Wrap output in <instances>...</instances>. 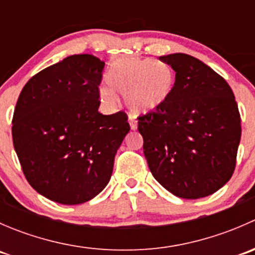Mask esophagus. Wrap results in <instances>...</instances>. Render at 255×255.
Returning <instances> with one entry per match:
<instances>
[{
  "instance_id": "34e87169",
  "label": "esophagus",
  "mask_w": 255,
  "mask_h": 255,
  "mask_svg": "<svg viewBox=\"0 0 255 255\" xmlns=\"http://www.w3.org/2000/svg\"><path fill=\"white\" fill-rule=\"evenodd\" d=\"M128 122H129L130 129H132V130L137 129V122H135V121H134V118L129 117V120H128Z\"/></svg>"
}]
</instances>
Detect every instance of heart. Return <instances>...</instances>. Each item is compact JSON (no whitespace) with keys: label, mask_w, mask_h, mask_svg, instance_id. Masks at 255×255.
<instances>
[{"label":"heart","mask_w":255,"mask_h":255,"mask_svg":"<svg viewBox=\"0 0 255 255\" xmlns=\"http://www.w3.org/2000/svg\"><path fill=\"white\" fill-rule=\"evenodd\" d=\"M107 84L100 89V99L107 107H116L117 95L125 97L134 115H146L168 102L175 86V75L168 64L151 59H117L106 74Z\"/></svg>","instance_id":"heart-1"}]
</instances>
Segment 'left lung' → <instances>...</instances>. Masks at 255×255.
I'll list each match as a JSON object with an SVG mask.
<instances>
[{"label":"left lung","mask_w":255,"mask_h":255,"mask_svg":"<svg viewBox=\"0 0 255 255\" xmlns=\"http://www.w3.org/2000/svg\"><path fill=\"white\" fill-rule=\"evenodd\" d=\"M159 59L175 71V86L164 106L138 118L149 170L177 197H206L235 171L242 132L235 95L222 76L194 56Z\"/></svg>","instance_id":"8db88e82"}]
</instances>
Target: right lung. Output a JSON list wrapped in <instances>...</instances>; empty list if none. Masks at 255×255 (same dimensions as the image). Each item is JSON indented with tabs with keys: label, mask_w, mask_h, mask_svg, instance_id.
I'll list each match as a JSON object with an SVG mask.
<instances>
[{
	"label": "right lung",
	"mask_w": 255,
	"mask_h": 255,
	"mask_svg": "<svg viewBox=\"0 0 255 255\" xmlns=\"http://www.w3.org/2000/svg\"><path fill=\"white\" fill-rule=\"evenodd\" d=\"M105 61L75 54L39 71L20 92L12 138L30 186L54 202L79 205L111 179L127 115L99 112Z\"/></svg>",
	"instance_id": "add662e5"
}]
</instances>
